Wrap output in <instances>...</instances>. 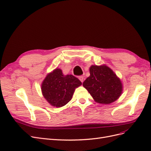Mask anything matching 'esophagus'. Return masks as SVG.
Segmentation results:
<instances>
[{"mask_svg":"<svg viewBox=\"0 0 151 151\" xmlns=\"http://www.w3.org/2000/svg\"><path fill=\"white\" fill-rule=\"evenodd\" d=\"M79 79L81 81L82 83H83V81H84V77H83V76H79Z\"/></svg>","mask_w":151,"mask_h":151,"instance_id":"34e87169","label":"esophagus"}]
</instances>
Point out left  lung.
<instances>
[{
	"label": "left lung",
	"mask_w": 151,
	"mask_h": 151,
	"mask_svg": "<svg viewBox=\"0 0 151 151\" xmlns=\"http://www.w3.org/2000/svg\"><path fill=\"white\" fill-rule=\"evenodd\" d=\"M89 72L90 76L83 85L96 102L109 104L120 98L123 93V84L111 68L105 64L92 65Z\"/></svg>",
	"instance_id": "1"
}]
</instances>
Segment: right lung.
Wrapping results in <instances>:
<instances>
[{
  "mask_svg": "<svg viewBox=\"0 0 151 151\" xmlns=\"http://www.w3.org/2000/svg\"><path fill=\"white\" fill-rule=\"evenodd\" d=\"M81 82L72 75H64L57 68L48 73L43 81L41 89L45 99L51 106L60 108L72 99L76 88Z\"/></svg>",
  "mask_w": 151,
  "mask_h": 151,
  "instance_id": "obj_1",
  "label": "right lung"
}]
</instances>
